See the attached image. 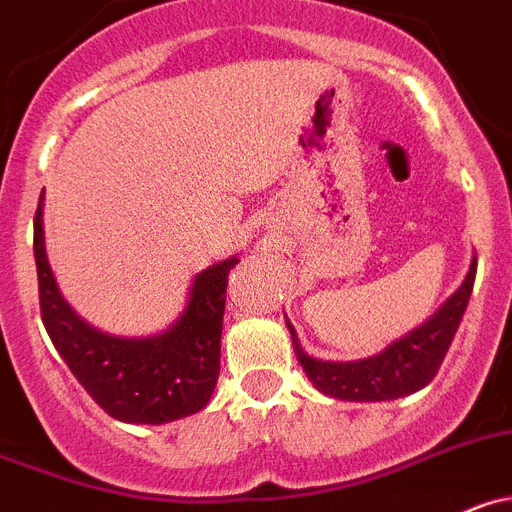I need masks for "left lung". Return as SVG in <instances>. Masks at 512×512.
<instances>
[{"mask_svg":"<svg viewBox=\"0 0 512 512\" xmlns=\"http://www.w3.org/2000/svg\"><path fill=\"white\" fill-rule=\"evenodd\" d=\"M475 271H478V259L472 261L460 289L425 324L389 344L377 357L359 359V362L311 359L301 352L294 329L289 324L296 359L304 367L306 377L319 392L347 399V402H384V399L405 397V394L427 387L435 379L437 369H440L442 359H445L447 349L455 339L457 326H460L467 301H470Z\"/></svg>","mask_w":512,"mask_h":512,"instance_id":"1","label":"left lung"}]
</instances>
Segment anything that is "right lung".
<instances>
[{
	"instance_id": "add662e5",
	"label": "right lung",
	"mask_w": 512,
	"mask_h": 512,
	"mask_svg": "<svg viewBox=\"0 0 512 512\" xmlns=\"http://www.w3.org/2000/svg\"><path fill=\"white\" fill-rule=\"evenodd\" d=\"M42 191L34 213V261L42 324L77 382L110 417L130 425H163L208 405L221 372V332L228 271L238 259L196 276L186 311L168 332L120 339L92 329L62 299L45 256Z\"/></svg>"
}]
</instances>
